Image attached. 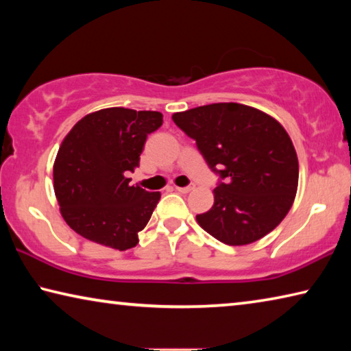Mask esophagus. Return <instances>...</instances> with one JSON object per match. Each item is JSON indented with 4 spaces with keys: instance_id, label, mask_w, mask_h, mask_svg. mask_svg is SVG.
Returning a JSON list of instances; mask_svg holds the SVG:
<instances>
[{
    "instance_id": "1",
    "label": "esophagus",
    "mask_w": 351,
    "mask_h": 351,
    "mask_svg": "<svg viewBox=\"0 0 351 351\" xmlns=\"http://www.w3.org/2000/svg\"><path fill=\"white\" fill-rule=\"evenodd\" d=\"M176 190H178V192H180V193H189V192H192V190L195 189V186H193V184H190V186H186V187H175Z\"/></svg>"
}]
</instances>
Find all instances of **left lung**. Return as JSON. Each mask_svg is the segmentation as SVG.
Segmentation results:
<instances>
[{
  "label": "left lung",
  "instance_id": "left-lung-1",
  "mask_svg": "<svg viewBox=\"0 0 351 351\" xmlns=\"http://www.w3.org/2000/svg\"><path fill=\"white\" fill-rule=\"evenodd\" d=\"M173 122L219 175L210 210L198 224L229 246L263 239L280 224L299 184L297 153L280 122L243 104H212L175 112Z\"/></svg>",
  "mask_w": 351,
  "mask_h": 351
}]
</instances>
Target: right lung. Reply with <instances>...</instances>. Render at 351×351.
<instances>
[{
  "label": "right lung",
  "instance_id": "right-lung-1",
  "mask_svg": "<svg viewBox=\"0 0 351 351\" xmlns=\"http://www.w3.org/2000/svg\"><path fill=\"white\" fill-rule=\"evenodd\" d=\"M162 125L159 111L114 106L90 112L63 139L54 190L64 221L86 240L119 251L138 245L161 193L130 186L147 136Z\"/></svg>",
  "mask_w": 351,
  "mask_h": 351
}]
</instances>
